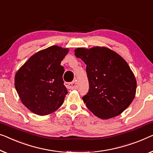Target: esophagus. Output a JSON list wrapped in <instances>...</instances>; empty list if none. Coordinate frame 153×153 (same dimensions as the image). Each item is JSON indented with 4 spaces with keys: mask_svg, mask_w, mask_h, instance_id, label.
Returning <instances> with one entry per match:
<instances>
[{
    "mask_svg": "<svg viewBox=\"0 0 153 153\" xmlns=\"http://www.w3.org/2000/svg\"><path fill=\"white\" fill-rule=\"evenodd\" d=\"M65 86L69 89H76L78 87V84H77L76 80L73 81L71 82H66Z\"/></svg>",
    "mask_w": 153,
    "mask_h": 153,
    "instance_id": "34e87169",
    "label": "esophagus"
}]
</instances>
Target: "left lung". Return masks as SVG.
<instances>
[{"mask_svg": "<svg viewBox=\"0 0 153 153\" xmlns=\"http://www.w3.org/2000/svg\"><path fill=\"white\" fill-rule=\"evenodd\" d=\"M75 56L86 65L89 89L82 97L86 106L103 120L119 115L135 98L137 82L127 62L104 47L77 48Z\"/></svg>", "mask_w": 153, "mask_h": 153, "instance_id": "8db88e82", "label": "left lung"}]
</instances>
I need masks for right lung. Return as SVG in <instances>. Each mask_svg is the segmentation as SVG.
Here are the masks:
<instances>
[{"instance_id":"1","label":"right lung","mask_w":153,"mask_h":153,"mask_svg":"<svg viewBox=\"0 0 153 153\" xmlns=\"http://www.w3.org/2000/svg\"><path fill=\"white\" fill-rule=\"evenodd\" d=\"M69 49L53 45L37 52L20 68L15 87L22 104L39 115L51 114L62 105L68 91L60 65Z\"/></svg>"}]
</instances>
